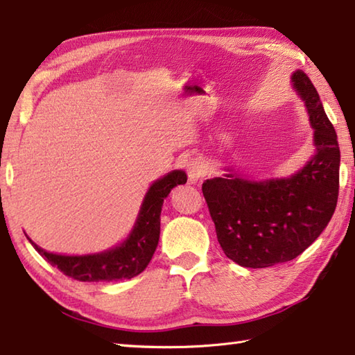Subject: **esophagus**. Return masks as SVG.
Here are the masks:
<instances>
[{
	"label": "esophagus",
	"instance_id": "obj_1",
	"mask_svg": "<svg viewBox=\"0 0 355 355\" xmlns=\"http://www.w3.org/2000/svg\"><path fill=\"white\" fill-rule=\"evenodd\" d=\"M186 171H188V177L192 183L202 180L206 173V166L202 158H191L186 164Z\"/></svg>",
	"mask_w": 355,
	"mask_h": 355
}]
</instances>
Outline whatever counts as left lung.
Segmentation results:
<instances>
[{
    "instance_id": "1",
    "label": "left lung",
    "mask_w": 355,
    "mask_h": 355,
    "mask_svg": "<svg viewBox=\"0 0 355 355\" xmlns=\"http://www.w3.org/2000/svg\"><path fill=\"white\" fill-rule=\"evenodd\" d=\"M292 82L313 128L315 157L290 178L248 180L227 173L202 186L217 241L242 267L266 268L295 259L323 233L337 206V133L304 71H295Z\"/></svg>"
}]
</instances>
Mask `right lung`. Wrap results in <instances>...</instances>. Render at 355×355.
Instances as JSON below:
<instances>
[{"instance_id": "add662e5", "label": "right lung", "mask_w": 355, "mask_h": 355, "mask_svg": "<svg viewBox=\"0 0 355 355\" xmlns=\"http://www.w3.org/2000/svg\"><path fill=\"white\" fill-rule=\"evenodd\" d=\"M186 180L188 177L183 171H172L157 180L147 191L132 233L124 242L112 250L85 256L54 254L42 250L28 236L26 237L51 266L57 267L69 278L83 282L130 279L149 266L155 253L159 241L161 206L164 198L177 184L186 183Z\"/></svg>"}]
</instances>
